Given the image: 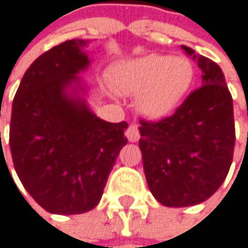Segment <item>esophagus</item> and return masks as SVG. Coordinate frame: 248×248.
<instances>
[{
    "label": "esophagus",
    "instance_id": "obj_1",
    "mask_svg": "<svg viewBox=\"0 0 248 248\" xmlns=\"http://www.w3.org/2000/svg\"><path fill=\"white\" fill-rule=\"evenodd\" d=\"M125 137L128 139V141H139V139H140L139 125L137 124H130L128 128L125 130Z\"/></svg>",
    "mask_w": 248,
    "mask_h": 248
}]
</instances>
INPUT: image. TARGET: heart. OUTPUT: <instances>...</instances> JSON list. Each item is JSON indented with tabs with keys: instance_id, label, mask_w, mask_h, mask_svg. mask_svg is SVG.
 <instances>
[{
	"instance_id": "b5f03b06",
	"label": "heart",
	"mask_w": 248,
	"mask_h": 248,
	"mask_svg": "<svg viewBox=\"0 0 248 248\" xmlns=\"http://www.w3.org/2000/svg\"><path fill=\"white\" fill-rule=\"evenodd\" d=\"M196 77L193 62L181 55L149 54L117 64L112 78L120 93L139 95V109L149 118L174 112Z\"/></svg>"
}]
</instances>
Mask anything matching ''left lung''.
Here are the masks:
<instances>
[{
  "instance_id": "obj_1",
  "label": "left lung",
  "mask_w": 248,
  "mask_h": 248,
  "mask_svg": "<svg viewBox=\"0 0 248 248\" xmlns=\"http://www.w3.org/2000/svg\"><path fill=\"white\" fill-rule=\"evenodd\" d=\"M202 70V87L174 115L140 121L139 147L147 186L168 207L207 200L228 175L235 144L232 98L221 67L181 46Z\"/></svg>"
}]
</instances>
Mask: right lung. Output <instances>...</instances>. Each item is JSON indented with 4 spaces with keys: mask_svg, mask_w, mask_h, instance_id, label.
Masks as SVG:
<instances>
[{
    "mask_svg": "<svg viewBox=\"0 0 248 248\" xmlns=\"http://www.w3.org/2000/svg\"><path fill=\"white\" fill-rule=\"evenodd\" d=\"M87 44L65 41L38 57L13 101V164L27 193L49 213L93 209L127 144L128 124L101 120L84 98L78 74L90 64Z\"/></svg>",
    "mask_w": 248,
    "mask_h": 248,
    "instance_id": "add662e5",
    "label": "right lung"
}]
</instances>
